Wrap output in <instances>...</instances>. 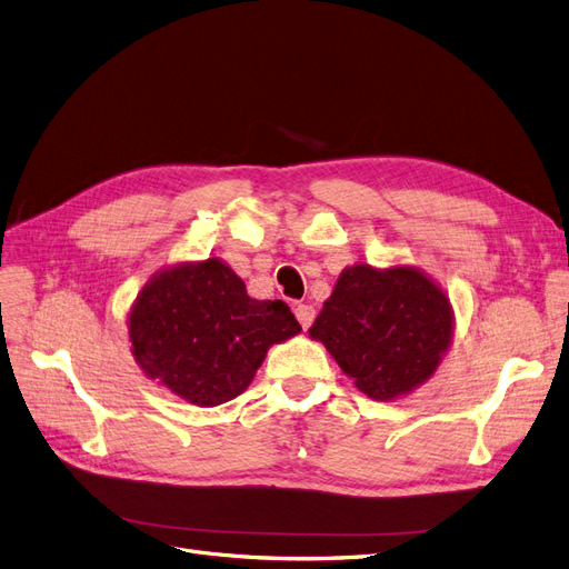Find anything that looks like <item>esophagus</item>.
Here are the masks:
<instances>
[{"label":"esophagus","mask_w":569,"mask_h":569,"mask_svg":"<svg viewBox=\"0 0 569 569\" xmlns=\"http://www.w3.org/2000/svg\"><path fill=\"white\" fill-rule=\"evenodd\" d=\"M296 317H298L300 326L307 330L313 323V317H317V311H313L311 305H298L296 307Z\"/></svg>","instance_id":"1"}]
</instances>
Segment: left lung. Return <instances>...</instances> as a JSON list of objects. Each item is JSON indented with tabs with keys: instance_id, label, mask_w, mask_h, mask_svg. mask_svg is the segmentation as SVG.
<instances>
[{
	"instance_id": "1",
	"label": "left lung",
	"mask_w": 569,
	"mask_h": 569,
	"mask_svg": "<svg viewBox=\"0 0 569 569\" xmlns=\"http://www.w3.org/2000/svg\"><path fill=\"white\" fill-rule=\"evenodd\" d=\"M309 335L366 396L391 401L438 368L452 338V309L422 271L353 264L340 273Z\"/></svg>"
}]
</instances>
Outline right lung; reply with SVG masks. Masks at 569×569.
<instances>
[{"instance_id": "right-lung-1", "label": "right lung", "mask_w": 569, "mask_h": 569, "mask_svg": "<svg viewBox=\"0 0 569 569\" xmlns=\"http://www.w3.org/2000/svg\"><path fill=\"white\" fill-rule=\"evenodd\" d=\"M300 330L286 302L252 300L218 258L157 273L129 317L144 375L201 408L243 393L267 349Z\"/></svg>"}]
</instances>
